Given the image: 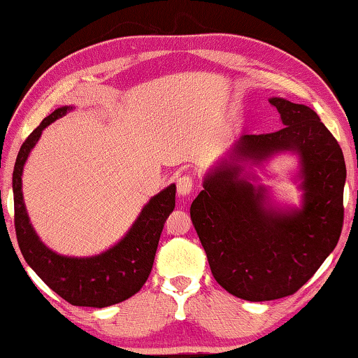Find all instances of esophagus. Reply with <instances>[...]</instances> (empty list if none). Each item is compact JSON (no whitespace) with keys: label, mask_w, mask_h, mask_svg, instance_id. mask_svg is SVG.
Masks as SVG:
<instances>
[{"label":"esophagus","mask_w":358,"mask_h":358,"mask_svg":"<svg viewBox=\"0 0 358 358\" xmlns=\"http://www.w3.org/2000/svg\"><path fill=\"white\" fill-rule=\"evenodd\" d=\"M193 189V178L189 175H181V177L177 180V191L180 196H186L191 193Z\"/></svg>","instance_id":"obj_1"}]
</instances>
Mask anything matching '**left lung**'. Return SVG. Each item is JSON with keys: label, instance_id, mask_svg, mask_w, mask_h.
I'll return each mask as SVG.
<instances>
[{"label": "left lung", "instance_id": "left-lung-1", "mask_svg": "<svg viewBox=\"0 0 358 358\" xmlns=\"http://www.w3.org/2000/svg\"><path fill=\"white\" fill-rule=\"evenodd\" d=\"M269 102L284 128L235 141L206 172L204 189L189 208L214 279L248 301L295 294L336 248L344 220L341 145L315 110L282 97ZM279 153L297 159L300 206H280L268 187L249 181L256 178L253 166Z\"/></svg>", "mask_w": 358, "mask_h": 358}]
</instances>
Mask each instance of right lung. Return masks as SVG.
I'll return each instance as SVG.
<instances>
[{
    "label": "right lung",
    "instance_id": "1",
    "mask_svg": "<svg viewBox=\"0 0 358 358\" xmlns=\"http://www.w3.org/2000/svg\"><path fill=\"white\" fill-rule=\"evenodd\" d=\"M73 108L64 105L50 113L21 145L13 172L14 227L24 259L50 289L71 305L105 308L133 296L148 280L164 224L175 209L177 186L172 183L152 196L122 240L102 253L64 256L48 248L30 224L22 196V172L42 131Z\"/></svg>",
    "mask_w": 358,
    "mask_h": 358
}]
</instances>
